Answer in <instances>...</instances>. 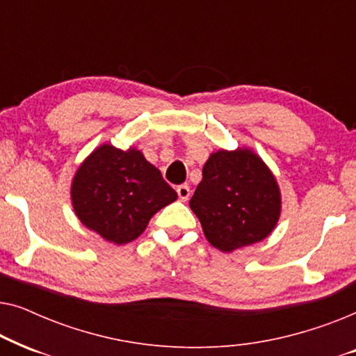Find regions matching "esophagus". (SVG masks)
Returning a JSON list of instances; mask_svg holds the SVG:
<instances>
[{"label": "esophagus", "mask_w": 356, "mask_h": 356, "mask_svg": "<svg viewBox=\"0 0 356 356\" xmlns=\"http://www.w3.org/2000/svg\"><path fill=\"white\" fill-rule=\"evenodd\" d=\"M179 201H188L189 196H191V189H189L188 184H181V186L177 188Z\"/></svg>", "instance_id": "34e87169"}]
</instances>
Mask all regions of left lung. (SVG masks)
<instances>
[{"mask_svg": "<svg viewBox=\"0 0 356 356\" xmlns=\"http://www.w3.org/2000/svg\"><path fill=\"white\" fill-rule=\"evenodd\" d=\"M189 207L207 241L230 252L264 240L274 230L280 191L274 175L251 150H218L204 165Z\"/></svg>", "mask_w": 356, "mask_h": 356, "instance_id": "8db88e82", "label": "left lung"}]
</instances>
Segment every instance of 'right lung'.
<instances>
[{"instance_id":"1","label":"right lung","mask_w":356,"mask_h":356,"mask_svg":"<svg viewBox=\"0 0 356 356\" xmlns=\"http://www.w3.org/2000/svg\"><path fill=\"white\" fill-rule=\"evenodd\" d=\"M76 216L106 241L126 245L145 230L155 212L178 194L159 168L131 147L104 144L77 170L71 188Z\"/></svg>"}]
</instances>
